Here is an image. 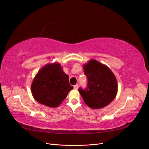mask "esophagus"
Masks as SVG:
<instances>
[{
    "mask_svg": "<svg viewBox=\"0 0 149 149\" xmlns=\"http://www.w3.org/2000/svg\"><path fill=\"white\" fill-rule=\"evenodd\" d=\"M78 87H79L78 84H76V85L74 86V88L75 89H78Z\"/></svg>",
    "mask_w": 149,
    "mask_h": 149,
    "instance_id": "1",
    "label": "esophagus"
}]
</instances>
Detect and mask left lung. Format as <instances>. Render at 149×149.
<instances>
[{
    "mask_svg": "<svg viewBox=\"0 0 149 149\" xmlns=\"http://www.w3.org/2000/svg\"><path fill=\"white\" fill-rule=\"evenodd\" d=\"M87 76V88H79L86 104L92 109H101L114 100L118 85L109 68L93 59L83 65Z\"/></svg>",
    "mask_w": 149,
    "mask_h": 149,
    "instance_id": "8db88e82",
    "label": "left lung"
}]
</instances>
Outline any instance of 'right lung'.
I'll return each mask as SVG.
<instances>
[{
    "label": "right lung",
    "mask_w": 149,
    "mask_h": 149,
    "mask_svg": "<svg viewBox=\"0 0 149 149\" xmlns=\"http://www.w3.org/2000/svg\"><path fill=\"white\" fill-rule=\"evenodd\" d=\"M73 88L61 65L53 63L43 66L35 75L31 92L38 102L55 108L61 104Z\"/></svg>",
    "instance_id": "add662e5"
}]
</instances>
